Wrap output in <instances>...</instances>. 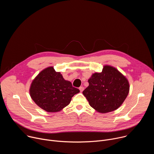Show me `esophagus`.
<instances>
[{
	"mask_svg": "<svg viewBox=\"0 0 154 154\" xmlns=\"http://www.w3.org/2000/svg\"><path fill=\"white\" fill-rule=\"evenodd\" d=\"M79 90H80V92H82L84 90V87L83 86H80L79 87Z\"/></svg>",
	"mask_w": 154,
	"mask_h": 154,
	"instance_id": "1",
	"label": "esophagus"
}]
</instances>
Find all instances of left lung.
<instances>
[{
  "label": "left lung",
  "instance_id": "obj_1",
  "mask_svg": "<svg viewBox=\"0 0 154 154\" xmlns=\"http://www.w3.org/2000/svg\"><path fill=\"white\" fill-rule=\"evenodd\" d=\"M89 86L83 91L91 107L105 113L115 110L129 92L127 79L116 68L105 66L100 73H94L88 80Z\"/></svg>",
  "mask_w": 154,
  "mask_h": 154
}]
</instances>
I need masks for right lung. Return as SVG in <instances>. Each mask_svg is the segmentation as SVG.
I'll return each instance as SVG.
<instances>
[{"instance_id": "obj_1", "label": "right lung", "mask_w": 154, "mask_h": 154, "mask_svg": "<svg viewBox=\"0 0 154 154\" xmlns=\"http://www.w3.org/2000/svg\"><path fill=\"white\" fill-rule=\"evenodd\" d=\"M80 90L65 80L53 67L42 71L32 83V99L42 109L48 112H57L70 103L72 97Z\"/></svg>"}]
</instances>
